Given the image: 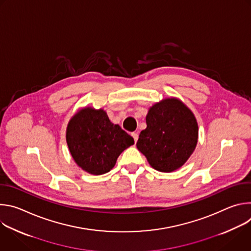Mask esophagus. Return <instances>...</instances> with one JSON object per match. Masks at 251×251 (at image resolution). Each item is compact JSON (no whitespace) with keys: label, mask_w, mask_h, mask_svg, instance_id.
<instances>
[{"label":"esophagus","mask_w":251,"mask_h":251,"mask_svg":"<svg viewBox=\"0 0 251 251\" xmlns=\"http://www.w3.org/2000/svg\"><path fill=\"white\" fill-rule=\"evenodd\" d=\"M132 137L134 138V141H135V142H137V141H138L139 136H138V134H137V133H135V132H134V133H132Z\"/></svg>","instance_id":"1"}]
</instances>
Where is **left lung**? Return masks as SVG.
I'll use <instances>...</instances> for the list:
<instances>
[{
  "label": "left lung",
  "mask_w": 251,
  "mask_h": 251,
  "mask_svg": "<svg viewBox=\"0 0 251 251\" xmlns=\"http://www.w3.org/2000/svg\"><path fill=\"white\" fill-rule=\"evenodd\" d=\"M146 124L136 146L150 166L163 173L181 168L198 144L199 126L192 110L178 98H165L150 107Z\"/></svg>",
  "instance_id": "obj_1"
}]
</instances>
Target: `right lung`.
Here are the masks:
<instances>
[{
  "mask_svg": "<svg viewBox=\"0 0 251 251\" xmlns=\"http://www.w3.org/2000/svg\"><path fill=\"white\" fill-rule=\"evenodd\" d=\"M65 137L77 166L95 176L112 170L119 155L134 144V139L113 124L106 111L87 106L70 118Z\"/></svg>",
  "mask_w": 251,
  "mask_h": 251,
  "instance_id": "add662e5",
  "label": "right lung"
}]
</instances>
